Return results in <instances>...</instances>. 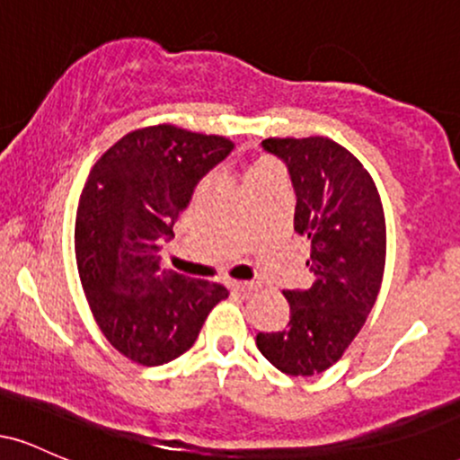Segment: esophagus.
I'll list each match as a JSON object with an SVG mask.
<instances>
[{"label": "esophagus", "instance_id": "esophagus-1", "mask_svg": "<svg viewBox=\"0 0 460 460\" xmlns=\"http://www.w3.org/2000/svg\"><path fill=\"white\" fill-rule=\"evenodd\" d=\"M229 289H231V292H237V294H252V292H257V289H260V285L248 283V281H231Z\"/></svg>", "mask_w": 460, "mask_h": 460}]
</instances>
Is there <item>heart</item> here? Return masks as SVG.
<instances>
[{"mask_svg": "<svg viewBox=\"0 0 460 460\" xmlns=\"http://www.w3.org/2000/svg\"><path fill=\"white\" fill-rule=\"evenodd\" d=\"M268 172H274V168L270 166V164L268 162H257L255 166L251 168V171H248V175H246V179H252V177H260V175H268Z\"/></svg>", "mask_w": 460, "mask_h": 460, "instance_id": "heart-1", "label": "heart"}]
</instances>
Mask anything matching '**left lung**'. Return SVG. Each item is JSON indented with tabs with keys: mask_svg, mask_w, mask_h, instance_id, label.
Instances as JSON below:
<instances>
[{
	"mask_svg": "<svg viewBox=\"0 0 460 460\" xmlns=\"http://www.w3.org/2000/svg\"><path fill=\"white\" fill-rule=\"evenodd\" d=\"M296 192L294 231L311 242L314 283L288 289L289 322L257 348L289 376L324 372L352 344L381 292L387 229L376 183L350 151L324 136L266 138Z\"/></svg>",
	"mask_w": 460,
	"mask_h": 460,
	"instance_id": "1",
	"label": "left lung"
}]
</instances>
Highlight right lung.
I'll list each match as a JSON object with an SVG mask.
<instances>
[{"mask_svg": "<svg viewBox=\"0 0 460 460\" xmlns=\"http://www.w3.org/2000/svg\"><path fill=\"white\" fill-rule=\"evenodd\" d=\"M234 149L225 136L149 125L114 142L93 166L75 218V257L94 322L123 357L162 366L197 341L229 292L160 270V242L199 179Z\"/></svg>", "mask_w": 460, "mask_h": 460, "instance_id": "1", "label": "right lung"}]
</instances>
